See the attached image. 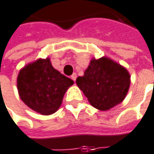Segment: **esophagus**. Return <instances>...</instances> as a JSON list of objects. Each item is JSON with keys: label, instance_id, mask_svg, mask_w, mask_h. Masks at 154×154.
<instances>
[{"label": "esophagus", "instance_id": "obj_1", "mask_svg": "<svg viewBox=\"0 0 154 154\" xmlns=\"http://www.w3.org/2000/svg\"><path fill=\"white\" fill-rule=\"evenodd\" d=\"M71 79L72 80H74V81H76V79H77V74L76 73H73L72 75H71Z\"/></svg>", "mask_w": 154, "mask_h": 154}]
</instances>
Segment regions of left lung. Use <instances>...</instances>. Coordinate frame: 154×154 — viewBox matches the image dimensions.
<instances>
[{"instance_id":"obj_1","label":"left lung","mask_w":154,"mask_h":154,"mask_svg":"<svg viewBox=\"0 0 154 154\" xmlns=\"http://www.w3.org/2000/svg\"><path fill=\"white\" fill-rule=\"evenodd\" d=\"M77 86L93 107L108 111L122 103L129 91L131 76L128 70L107 57L92 58Z\"/></svg>"}]
</instances>
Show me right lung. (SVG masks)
I'll return each instance as SVG.
<instances>
[{"instance_id": "1", "label": "right lung", "mask_w": 154, "mask_h": 154, "mask_svg": "<svg viewBox=\"0 0 154 154\" xmlns=\"http://www.w3.org/2000/svg\"><path fill=\"white\" fill-rule=\"evenodd\" d=\"M74 84L51 64L50 59L39 58L25 65L17 77L20 98L31 110L51 115L61 106L66 91Z\"/></svg>"}]
</instances>
